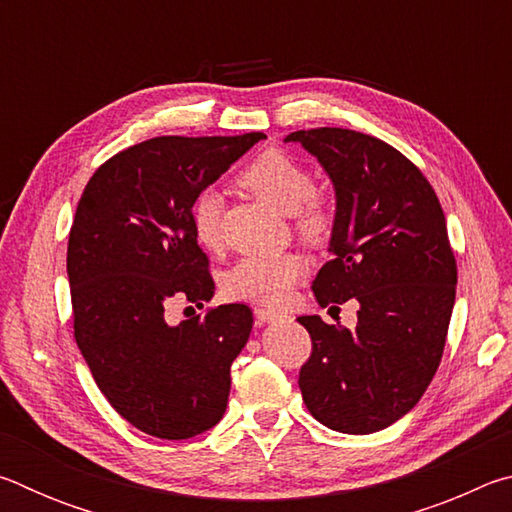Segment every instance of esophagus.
Listing matches in <instances>:
<instances>
[{
  "label": "esophagus",
  "mask_w": 512,
  "mask_h": 512,
  "mask_svg": "<svg viewBox=\"0 0 512 512\" xmlns=\"http://www.w3.org/2000/svg\"><path fill=\"white\" fill-rule=\"evenodd\" d=\"M255 318L259 323H273V320H280L282 314L275 309H266V307H255Z\"/></svg>",
  "instance_id": "obj_1"
}]
</instances>
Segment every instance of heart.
<instances>
[{
    "label": "heart",
    "instance_id": "obj_1",
    "mask_svg": "<svg viewBox=\"0 0 512 512\" xmlns=\"http://www.w3.org/2000/svg\"><path fill=\"white\" fill-rule=\"evenodd\" d=\"M239 185L262 198L277 212L291 214L296 230L307 239H320L332 225V210L314 192V178L307 164L282 149H266L255 155L239 173ZM221 196L207 189L194 201L192 230L207 250L223 246ZM307 262L298 253L250 255L239 259L225 275V293L235 300L282 305L291 289L305 277Z\"/></svg>",
    "mask_w": 512,
    "mask_h": 512
}]
</instances>
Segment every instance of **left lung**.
<instances>
[{
	"label": "left lung",
	"instance_id": "left-lung-1",
	"mask_svg": "<svg viewBox=\"0 0 512 512\" xmlns=\"http://www.w3.org/2000/svg\"><path fill=\"white\" fill-rule=\"evenodd\" d=\"M287 142L314 153L336 189V219L314 296L359 302L357 327L300 316L311 336L298 386L309 413L341 433L391 427L427 391L443 359L456 257L443 207L395 146L348 128H309Z\"/></svg>",
	"mask_w": 512,
	"mask_h": 512
}]
</instances>
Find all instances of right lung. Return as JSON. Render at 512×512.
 Segmentation results:
<instances>
[{
  "mask_svg": "<svg viewBox=\"0 0 512 512\" xmlns=\"http://www.w3.org/2000/svg\"><path fill=\"white\" fill-rule=\"evenodd\" d=\"M264 133L153 137L94 171L67 244L74 339L112 409L144 433L185 440L223 418L230 366L253 327L246 305L169 323L212 298L192 207Z\"/></svg>",
  "mask_w": 512,
  "mask_h": 512,
  "instance_id": "add662e5",
  "label": "right lung"
}]
</instances>
